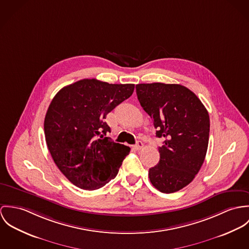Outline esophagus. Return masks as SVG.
Masks as SVG:
<instances>
[{"instance_id":"34e87169","label":"esophagus","mask_w":249,"mask_h":249,"mask_svg":"<svg viewBox=\"0 0 249 249\" xmlns=\"http://www.w3.org/2000/svg\"><path fill=\"white\" fill-rule=\"evenodd\" d=\"M143 147H144V145H143V143H142L141 141H138L137 145L135 146V148H136L137 150H141Z\"/></svg>"}]
</instances>
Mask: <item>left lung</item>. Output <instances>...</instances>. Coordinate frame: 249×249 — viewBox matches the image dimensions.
I'll use <instances>...</instances> for the list:
<instances>
[{"instance_id":"obj_1","label":"left lung","mask_w":249,"mask_h":249,"mask_svg":"<svg viewBox=\"0 0 249 249\" xmlns=\"http://www.w3.org/2000/svg\"><path fill=\"white\" fill-rule=\"evenodd\" d=\"M138 101L154 121L157 137L164 138L158 165L149 178L160 192L187 186L202 165L208 147V111L192 90L178 84H138Z\"/></svg>"}]
</instances>
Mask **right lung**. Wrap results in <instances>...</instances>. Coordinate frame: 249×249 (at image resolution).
I'll return each mask as SVG.
<instances>
[{
    "label": "right lung",
    "instance_id": "add662e5",
    "mask_svg": "<svg viewBox=\"0 0 249 249\" xmlns=\"http://www.w3.org/2000/svg\"><path fill=\"white\" fill-rule=\"evenodd\" d=\"M134 84L83 79L61 89L46 113V142L53 161L75 186L95 190L114 178L130 148L104 138L106 115L134 92Z\"/></svg>",
    "mask_w": 249,
    "mask_h": 249
}]
</instances>
